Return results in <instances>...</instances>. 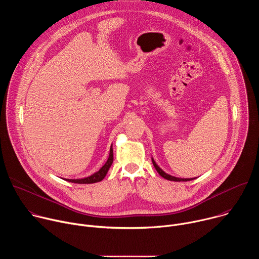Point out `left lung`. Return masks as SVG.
<instances>
[{"label":"left lung","mask_w":259,"mask_h":259,"mask_svg":"<svg viewBox=\"0 0 259 259\" xmlns=\"http://www.w3.org/2000/svg\"><path fill=\"white\" fill-rule=\"evenodd\" d=\"M152 161H153V164H154V166H155V168H156V170H157V172L162 176V177H164L165 179H167V180H171V181H189V180H192V179H195V178H177V177H174V176H171V175H169V174H167V173H165L157 164H156V162L154 161V159H152Z\"/></svg>","instance_id":"left-lung-1"}]
</instances>
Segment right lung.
Returning a JSON list of instances; mask_svg holds the SVG:
<instances>
[{
	"label": "right lung",
	"mask_w": 259,
	"mask_h": 259,
	"mask_svg": "<svg viewBox=\"0 0 259 259\" xmlns=\"http://www.w3.org/2000/svg\"><path fill=\"white\" fill-rule=\"evenodd\" d=\"M113 161H114L113 147H110L109 157H108L106 163L100 168L99 171H97V172L94 173L93 175H91V176H89V177H86V178H83V179H65V180H67V181H69V182H73V183H95V182L101 181V180L105 177V175H106V173H107L109 167L112 166Z\"/></svg>",
	"instance_id": "right-lung-1"
}]
</instances>
